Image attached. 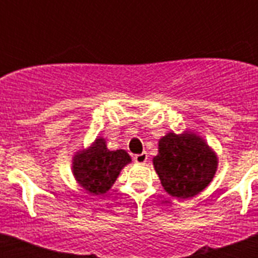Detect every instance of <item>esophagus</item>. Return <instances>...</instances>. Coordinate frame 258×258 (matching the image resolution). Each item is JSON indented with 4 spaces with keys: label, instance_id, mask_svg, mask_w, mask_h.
Instances as JSON below:
<instances>
[{
    "label": "esophagus",
    "instance_id": "1",
    "mask_svg": "<svg viewBox=\"0 0 258 258\" xmlns=\"http://www.w3.org/2000/svg\"><path fill=\"white\" fill-rule=\"evenodd\" d=\"M147 157H149V155L146 154V152H142V154L134 156V161H136L137 164H145L146 161H147Z\"/></svg>",
    "mask_w": 258,
    "mask_h": 258
}]
</instances>
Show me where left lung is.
Segmentation results:
<instances>
[{"instance_id":"1","label":"left lung","mask_w":258,"mask_h":258,"mask_svg":"<svg viewBox=\"0 0 258 258\" xmlns=\"http://www.w3.org/2000/svg\"><path fill=\"white\" fill-rule=\"evenodd\" d=\"M152 163L166 192L179 199H190L211 183L217 172L218 157L197 133L172 132L159 140Z\"/></svg>"}]
</instances>
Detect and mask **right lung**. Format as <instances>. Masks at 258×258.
Listing matches in <instances>:
<instances>
[{"instance_id": "1", "label": "right lung", "mask_w": 258, "mask_h": 258, "mask_svg": "<svg viewBox=\"0 0 258 258\" xmlns=\"http://www.w3.org/2000/svg\"><path fill=\"white\" fill-rule=\"evenodd\" d=\"M132 157L125 150L111 151L103 137H97L88 149L72 157V174L77 183L90 195L106 194Z\"/></svg>"}]
</instances>
